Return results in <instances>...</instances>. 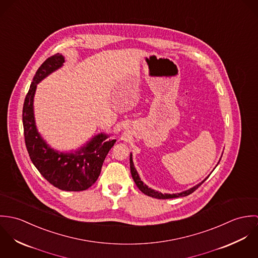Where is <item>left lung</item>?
<instances>
[{"label":"left lung","mask_w":258,"mask_h":258,"mask_svg":"<svg viewBox=\"0 0 258 258\" xmlns=\"http://www.w3.org/2000/svg\"><path fill=\"white\" fill-rule=\"evenodd\" d=\"M130 170H131V175H132V178H133L135 184H136V185L138 186V188H139L143 194L147 195L149 197H152V198H155V199H161V200L174 199V198H180V197L188 196L189 194L194 192L201 184H203V183L210 177V175H209L202 183H200V184H198L197 185H195V186H192V187H190V188L184 190V191L179 192V194H172V195H171V194H162V192H159V191H157V190H154V189H152L151 187H148L147 185L141 181V179H140V177H139V175H138V173H137V171H136V169H135V167H134L133 160H132V154H130Z\"/></svg>","instance_id":"left-lung-1"}]
</instances>
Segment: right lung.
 <instances>
[{
    "label": "right lung",
    "mask_w": 258,
    "mask_h": 258,
    "mask_svg": "<svg viewBox=\"0 0 258 258\" xmlns=\"http://www.w3.org/2000/svg\"><path fill=\"white\" fill-rule=\"evenodd\" d=\"M64 57L56 53L38 68L23 107L25 142L30 158L42 177L55 187L79 191L87 189L98 179L103 162L116 140H106L100 133L74 153H61L49 147L37 132L34 116V96L37 84L62 67Z\"/></svg>",
    "instance_id": "obj_1"
}]
</instances>
